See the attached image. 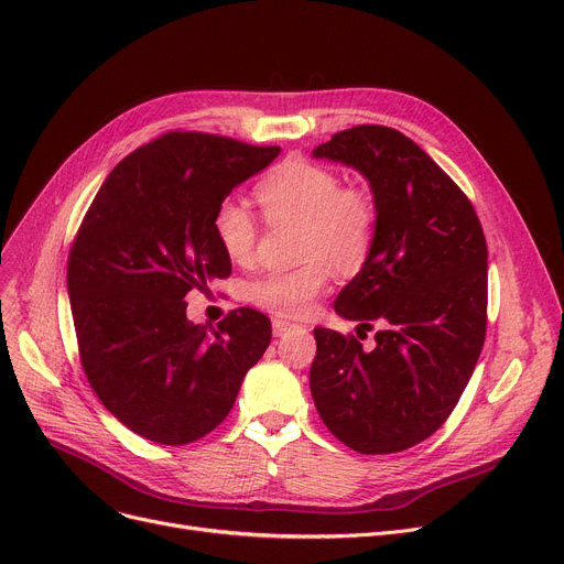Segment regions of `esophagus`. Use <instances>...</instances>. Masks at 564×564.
Here are the masks:
<instances>
[{
  "label": "esophagus",
  "mask_w": 564,
  "mask_h": 564,
  "mask_svg": "<svg viewBox=\"0 0 564 564\" xmlns=\"http://www.w3.org/2000/svg\"><path fill=\"white\" fill-rule=\"evenodd\" d=\"M294 327V324H290V322H285V319H272V332H274V336H283L285 332H290Z\"/></svg>",
  "instance_id": "esophagus-1"
}]
</instances>
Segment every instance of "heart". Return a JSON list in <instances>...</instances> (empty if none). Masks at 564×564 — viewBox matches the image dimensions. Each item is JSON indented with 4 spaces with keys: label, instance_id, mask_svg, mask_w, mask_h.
<instances>
[{
    "label": "heart",
    "instance_id": "b5f03b06",
    "mask_svg": "<svg viewBox=\"0 0 564 564\" xmlns=\"http://www.w3.org/2000/svg\"><path fill=\"white\" fill-rule=\"evenodd\" d=\"M256 198L270 224L300 226L294 270L270 272L247 285V300L276 317H304L317 294L338 274H357L368 262L379 213L370 189L343 185L340 175L306 160H285L267 173ZM224 253L249 262L258 245V224L245 205L224 200L213 219Z\"/></svg>",
    "mask_w": 564,
    "mask_h": 564
}]
</instances>
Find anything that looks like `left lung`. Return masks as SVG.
I'll return each mask as SVG.
<instances>
[{
	"label": "left lung",
	"instance_id": "1",
	"mask_svg": "<svg viewBox=\"0 0 564 564\" xmlns=\"http://www.w3.org/2000/svg\"><path fill=\"white\" fill-rule=\"evenodd\" d=\"M315 158L359 169L372 187L375 249L336 313L375 334L315 329L311 393L347 448L391 455L448 421L487 334V240L476 207L425 151L387 126H354Z\"/></svg>",
	"mask_w": 564,
	"mask_h": 564
}]
</instances>
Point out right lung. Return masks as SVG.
<instances>
[{
    "label": "right lung",
    "instance_id": "add662e5",
    "mask_svg": "<svg viewBox=\"0 0 564 564\" xmlns=\"http://www.w3.org/2000/svg\"><path fill=\"white\" fill-rule=\"evenodd\" d=\"M281 153L230 137L173 130L107 175L68 253V294L84 375L134 434L185 446L235 404L272 322L230 311L217 332L187 319L185 297L230 276L213 219L235 185Z\"/></svg>",
    "mask_w": 564,
    "mask_h": 564
}]
</instances>
